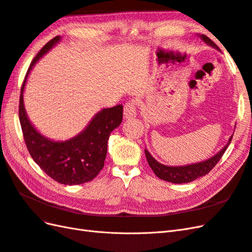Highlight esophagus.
<instances>
[{
    "instance_id": "esophagus-1",
    "label": "esophagus",
    "mask_w": 252,
    "mask_h": 252,
    "mask_svg": "<svg viewBox=\"0 0 252 252\" xmlns=\"http://www.w3.org/2000/svg\"><path fill=\"white\" fill-rule=\"evenodd\" d=\"M136 116V102L134 100H129L124 106V118L126 120L133 119Z\"/></svg>"
}]
</instances>
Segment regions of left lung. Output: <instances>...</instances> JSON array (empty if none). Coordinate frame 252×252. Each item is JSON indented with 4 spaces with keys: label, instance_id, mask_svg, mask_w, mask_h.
<instances>
[{
    "label": "left lung",
    "instance_id": "1",
    "mask_svg": "<svg viewBox=\"0 0 252 252\" xmlns=\"http://www.w3.org/2000/svg\"><path fill=\"white\" fill-rule=\"evenodd\" d=\"M200 36L205 43H207L208 45H210V46H212V47H215L216 49H220L218 47V45L212 40H210L207 35L202 34ZM231 140H232V135L229 139V141H228V144L226 145V146L215 157H212L211 158L207 159V161H205V162L196 163V164H192V165L181 166V167L165 166L161 163H158V161H156V159L151 157V155L146 149H145V156H146L147 162L150 166V168L154 170V172L156 173L158 178H159L161 180H164V181H167V182L174 183V184H183V183L192 182V181L196 180L197 178H201V177H203V175L210 172L213 169V167L218 164L220 158H222L223 155L225 154V151H226L227 147L229 146Z\"/></svg>",
    "mask_w": 252,
    "mask_h": 252
}]
</instances>
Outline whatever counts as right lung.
Listing matches in <instances>:
<instances>
[{"mask_svg":"<svg viewBox=\"0 0 252 252\" xmlns=\"http://www.w3.org/2000/svg\"><path fill=\"white\" fill-rule=\"evenodd\" d=\"M59 41L58 35L45 44L30 64L21 87L19 118L26 147L40 168L61 184L79 185L94 180L104 167L109 135L122 123L123 106L117 105L96 113L85 130L65 142L50 141L35 130L26 116L23 91L36 61Z\"/></svg>","mask_w":252,"mask_h":252,"instance_id":"obj_1","label":"right lung"}]
</instances>
